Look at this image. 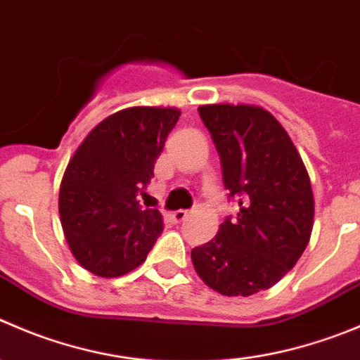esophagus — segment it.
<instances>
[{"mask_svg": "<svg viewBox=\"0 0 360 360\" xmlns=\"http://www.w3.org/2000/svg\"><path fill=\"white\" fill-rule=\"evenodd\" d=\"M187 215H189V212H187V210H176V212H173V214H171V217H173L174 222H182L184 219L187 217Z\"/></svg>", "mask_w": 360, "mask_h": 360, "instance_id": "34e87169", "label": "esophagus"}]
</instances>
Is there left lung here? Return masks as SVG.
<instances>
[{"mask_svg": "<svg viewBox=\"0 0 360 360\" xmlns=\"http://www.w3.org/2000/svg\"><path fill=\"white\" fill-rule=\"evenodd\" d=\"M198 111L221 155L224 187L238 198V214L194 248L191 259L208 288L228 297L255 295L283 279L309 244V174L285 127L266 109L207 104Z\"/></svg>", "mask_w": 360, "mask_h": 360, "instance_id": "obj_1", "label": "left lung"}]
</instances>
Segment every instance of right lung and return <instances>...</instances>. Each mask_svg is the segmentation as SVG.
I'll list each match as a JSON object with an SVG mask.
<instances>
[{
	"label": "right lung",
	"mask_w": 360,
	"mask_h": 360,
	"mask_svg": "<svg viewBox=\"0 0 360 360\" xmlns=\"http://www.w3.org/2000/svg\"><path fill=\"white\" fill-rule=\"evenodd\" d=\"M180 109L134 105L112 112L88 132L68 160L60 186L61 228L72 255L97 277L138 269L162 231V215L143 208L138 193Z\"/></svg>",
	"instance_id": "add662e5"
}]
</instances>
